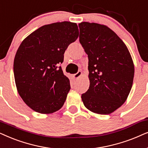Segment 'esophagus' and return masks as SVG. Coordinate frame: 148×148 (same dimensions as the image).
Returning a JSON list of instances; mask_svg holds the SVG:
<instances>
[{
  "mask_svg": "<svg viewBox=\"0 0 148 148\" xmlns=\"http://www.w3.org/2000/svg\"><path fill=\"white\" fill-rule=\"evenodd\" d=\"M81 75H82V72L81 71H78L76 74L73 75V77L75 78V79H78V78H79L80 76H81Z\"/></svg>",
  "mask_w": 148,
  "mask_h": 148,
  "instance_id": "esophagus-1",
  "label": "esophagus"
}]
</instances>
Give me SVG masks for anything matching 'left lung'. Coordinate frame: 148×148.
<instances>
[{
    "label": "left lung",
    "mask_w": 148,
    "mask_h": 148,
    "mask_svg": "<svg viewBox=\"0 0 148 148\" xmlns=\"http://www.w3.org/2000/svg\"><path fill=\"white\" fill-rule=\"evenodd\" d=\"M80 42L88 55L89 88L81 95L90 112L110 114L127 100L135 68L129 51L119 36L105 25L81 22Z\"/></svg>",
    "instance_id": "obj_1"
}]
</instances>
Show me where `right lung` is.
<instances>
[{"instance_id":"obj_1","label":"right lung","mask_w":148,"mask_h":148,"mask_svg":"<svg viewBox=\"0 0 148 148\" xmlns=\"http://www.w3.org/2000/svg\"><path fill=\"white\" fill-rule=\"evenodd\" d=\"M78 34L76 23H53L33 32L19 47L13 63L15 84L21 99L34 111L52 114L64 106L70 84L58 65Z\"/></svg>"}]
</instances>
